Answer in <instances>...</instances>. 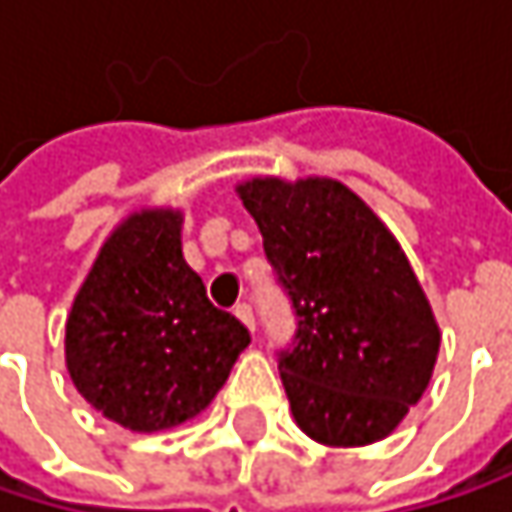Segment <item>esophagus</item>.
<instances>
[{
    "mask_svg": "<svg viewBox=\"0 0 512 512\" xmlns=\"http://www.w3.org/2000/svg\"><path fill=\"white\" fill-rule=\"evenodd\" d=\"M234 314H237V320H240L246 329H252V332H255V314H252V305L240 302V305L234 308Z\"/></svg>",
    "mask_w": 512,
    "mask_h": 512,
    "instance_id": "obj_1",
    "label": "esophagus"
}]
</instances>
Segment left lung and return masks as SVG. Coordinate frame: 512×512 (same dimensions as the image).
<instances>
[{
	"label": "left lung",
	"mask_w": 512,
	"mask_h": 512,
	"mask_svg": "<svg viewBox=\"0 0 512 512\" xmlns=\"http://www.w3.org/2000/svg\"><path fill=\"white\" fill-rule=\"evenodd\" d=\"M296 314L278 353L296 424L332 448L385 439L430 385L433 308L394 234L338 180L237 186Z\"/></svg>",
	"instance_id": "obj_1"
}]
</instances>
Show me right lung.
Masks as SVG:
<instances>
[{"label":"right lung","mask_w":512,"mask_h":512,"mask_svg":"<svg viewBox=\"0 0 512 512\" xmlns=\"http://www.w3.org/2000/svg\"><path fill=\"white\" fill-rule=\"evenodd\" d=\"M180 225L177 210L121 222L64 326L76 391L133 433L168 430L207 409L252 341L234 314L207 299L201 275L183 260Z\"/></svg>","instance_id":"right-lung-1"}]
</instances>
